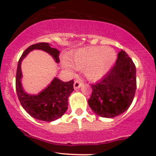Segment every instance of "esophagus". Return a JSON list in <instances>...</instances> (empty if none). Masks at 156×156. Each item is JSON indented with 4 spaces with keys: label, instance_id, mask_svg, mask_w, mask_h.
Returning a JSON list of instances; mask_svg holds the SVG:
<instances>
[{
    "label": "esophagus",
    "instance_id": "esophagus-1",
    "mask_svg": "<svg viewBox=\"0 0 156 156\" xmlns=\"http://www.w3.org/2000/svg\"><path fill=\"white\" fill-rule=\"evenodd\" d=\"M83 85V82L81 81V80H75V83H74V88L75 89H78V88H80L81 87V86Z\"/></svg>",
    "mask_w": 156,
    "mask_h": 156
}]
</instances>
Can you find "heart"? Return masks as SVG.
Returning a JSON list of instances; mask_svg holds the SVG:
<instances>
[{
  "label": "heart",
  "mask_w": 156,
  "mask_h": 156,
  "mask_svg": "<svg viewBox=\"0 0 156 156\" xmlns=\"http://www.w3.org/2000/svg\"><path fill=\"white\" fill-rule=\"evenodd\" d=\"M116 59L113 49L105 47H88L71 55L69 61H63V67L69 72L74 68L84 69V74L90 80L101 78L109 70Z\"/></svg>",
  "instance_id": "heart-1"
}]
</instances>
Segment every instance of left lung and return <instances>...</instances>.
I'll return each mask as SVG.
<instances>
[{
	"label": "left lung",
	"mask_w": 156,
	"mask_h": 156,
	"mask_svg": "<svg viewBox=\"0 0 156 156\" xmlns=\"http://www.w3.org/2000/svg\"><path fill=\"white\" fill-rule=\"evenodd\" d=\"M88 100L91 109L103 118H114L128 109L136 89V66L123 50L118 54L114 66L96 84H90Z\"/></svg>",
	"instance_id": "8db88e82"
}]
</instances>
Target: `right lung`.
Instances as JSON below:
<instances>
[{
  "instance_id": "obj_1",
  "label": "right lung",
  "mask_w": 156,
  "mask_h": 156,
  "mask_svg": "<svg viewBox=\"0 0 156 156\" xmlns=\"http://www.w3.org/2000/svg\"><path fill=\"white\" fill-rule=\"evenodd\" d=\"M35 49L44 50L59 62V51L52 48L44 42L34 44L26 49L18 62L16 75V90L19 100L23 108L31 116L38 120L50 122L60 118L68 108V98L74 90V81L63 82L55 78L51 84L37 95L26 94L21 85V62L30 51Z\"/></svg>"
}]
</instances>
